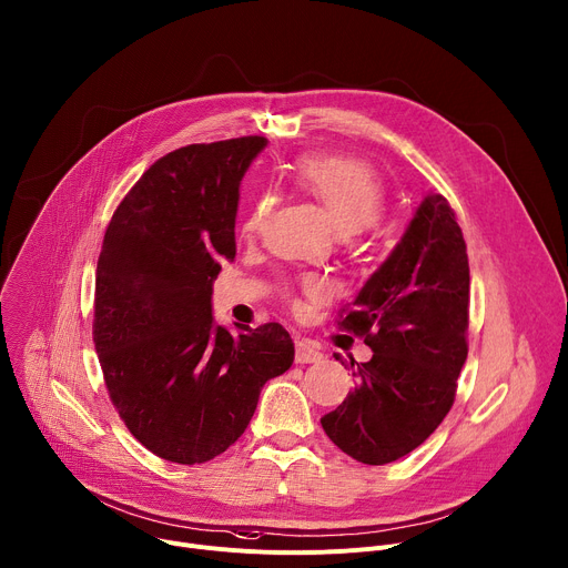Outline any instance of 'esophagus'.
Returning a JSON list of instances; mask_svg holds the SVG:
<instances>
[{"label":"esophagus","instance_id":"obj_1","mask_svg":"<svg viewBox=\"0 0 568 568\" xmlns=\"http://www.w3.org/2000/svg\"><path fill=\"white\" fill-rule=\"evenodd\" d=\"M324 357V353L307 339H298L296 342V363L298 365H311V363H320Z\"/></svg>","mask_w":568,"mask_h":568}]
</instances>
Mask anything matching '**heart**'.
<instances>
[{
	"label": "heart",
	"mask_w": 568,
	"mask_h": 568,
	"mask_svg": "<svg viewBox=\"0 0 568 568\" xmlns=\"http://www.w3.org/2000/svg\"><path fill=\"white\" fill-rule=\"evenodd\" d=\"M294 183L326 211L339 235L363 233L378 224L385 211V187L363 163L339 156H305L292 168ZM276 205L272 192L257 194L242 220V233L253 235L265 224ZM305 296H320L322 283L315 276L301 281Z\"/></svg>",
	"instance_id": "b5f03b06"
}]
</instances>
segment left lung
<instances>
[{"instance_id": "1", "label": "left lung", "mask_w": 568, "mask_h": 568, "mask_svg": "<svg viewBox=\"0 0 568 568\" xmlns=\"http://www.w3.org/2000/svg\"><path fill=\"white\" fill-rule=\"evenodd\" d=\"M342 313L339 328L365 337L374 355L357 367L351 357L355 389L322 426L353 459L387 464L444 422L469 353L467 244L442 194L424 196L400 242Z\"/></svg>"}]
</instances>
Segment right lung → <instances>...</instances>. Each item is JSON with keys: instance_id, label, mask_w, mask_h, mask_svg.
Listing matches in <instances>:
<instances>
[{"instance_id": "add662e5", "label": "right lung", "mask_w": 568, "mask_h": 568, "mask_svg": "<svg viewBox=\"0 0 568 568\" xmlns=\"http://www.w3.org/2000/svg\"><path fill=\"white\" fill-rule=\"evenodd\" d=\"M267 140L187 144L153 163L118 205L101 244L92 339L131 435L179 464L224 453L270 378L294 363L272 322L231 335L213 320V283L235 257L240 181Z\"/></svg>"}]
</instances>
